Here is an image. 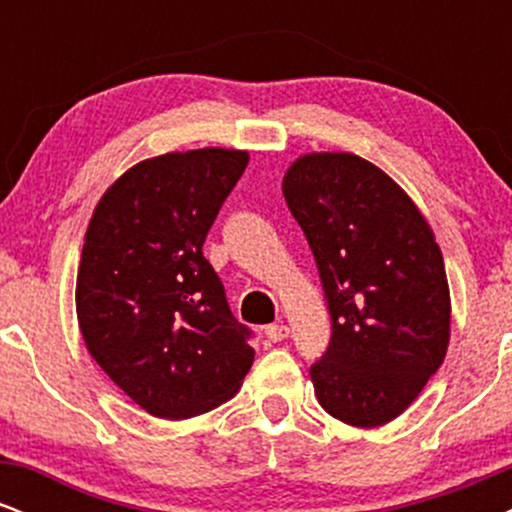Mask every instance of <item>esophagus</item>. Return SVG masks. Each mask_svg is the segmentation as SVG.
<instances>
[{"mask_svg": "<svg viewBox=\"0 0 512 512\" xmlns=\"http://www.w3.org/2000/svg\"><path fill=\"white\" fill-rule=\"evenodd\" d=\"M264 337L269 339V342H281V339L289 337V327L286 325H279V322H274V325H267L264 327Z\"/></svg>", "mask_w": 512, "mask_h": 512, "instance_id": "esophagus-1", "label": "esophagus"}]
</instances>
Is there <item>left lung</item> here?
Segmentation results:
<instances>
[{
	"label": "left lung",
	"instance_id": "1",
	"mask_svg": "<svg viewBox=\"0 0 512 512\" xmlns=\"http://www.w3.org/2000/svg\"><path fill=\"white\" fill-rule=\"evenodd\" d=\"M284 197L332 315L330 346L310 366L317 402L349 426H383L448 351V276L431 226L395 180L354 154L298 158Z\"/></svg>",
	"mask_w": 512,
	"mask_h": 512
}]
</instances>
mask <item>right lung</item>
I'll use <instances>...</instances> for the list:
<instances>
[{
  "label": "right lung",
  "mask_w": 512,
  "mask_h": 512,
  "mask_svg": "<svg viewBox=\"0 0 512 512\" xmlns=\"http://www.w3.org/2000/svg\"><path fill=\"white\" fill-rule=\"evenodd\" d=\"M248 166L245 151L149 158L105 192L88 223L76 315L88 354L158 419H190L236 395L250 327L228 308L202 245Z\"/></svg>",
  "instance_id": "right-lung-1"
}]
</instances>
